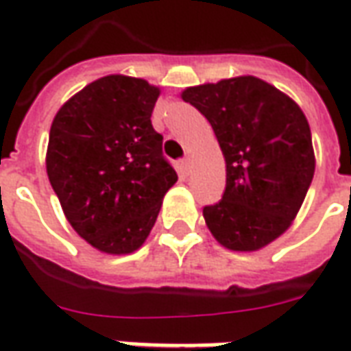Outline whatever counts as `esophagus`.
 Here are the masks:
<instances>
[{"instance_id":"1","label":"esophagus","mask_w":351,"mask_h":351,"mask_svg":"<svg viewBox=\"0 0 351 351\" xmlns=\"http://www.w3.org/2000/svg\"><path fill=\"white\" fill-rule=\"evenodd\" d=\"M181 164H183V168H185V170H191V164H193V156L187 155L185 158H183V160H181Z\"/></svg>"}]
</instances>
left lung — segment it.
Returning <instances> with one entry per match:
<instances>
[{"mask_svg":"<svg viewBox=\"0 0 351 351\" xmlns=\"http://www.w3.org/2000/svg\"><path fill=\"white\" fill-rule=\"evenodd\" d=\"M227 166L223 200L204 208L213 238L230 251H259L291 227L315 170L312 134L299 104L253 75L189 86Z\"/></svg>","mask_w":351,"mask_h":351,"instance_id":"1","label":"left lung"}]
</instances>
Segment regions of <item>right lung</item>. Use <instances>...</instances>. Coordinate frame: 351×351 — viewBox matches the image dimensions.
<instances>
[{"label":"right lung","mask_w":351,"mask_h":351,"mask_svg":"<svg viewBox=\"0 0 351 351\" xmlns=\"http://www.w3.org/2000/svg\"><path fill=\"white\" fill-rule=\"evenodd\" d=\"M160 88L145 79L106 75L54 115L47 176L77 234L108 255L140 250L178 173L151 124Z\"/></svg>","instance_id":"right-lung-1"}]
</instances>
